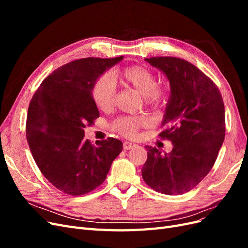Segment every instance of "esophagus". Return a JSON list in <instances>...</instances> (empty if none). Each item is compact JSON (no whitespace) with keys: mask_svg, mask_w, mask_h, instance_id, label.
<instances>
[{"mask_svg":"<svg viewBox=\"0 0 248 248\" xmlns=\"http://www.w3.org/2000/svg\"><path fill=\"white\" fill-rule=\"evenodd\" d=\"M137 147V144H134V142H131V141H124L123 144V148L125 150H130V149H133Z\"/></svg>","mask_w":248,"mask_h":248,"instance_id":"obj_1","label":"esophagus"}]
</instances>
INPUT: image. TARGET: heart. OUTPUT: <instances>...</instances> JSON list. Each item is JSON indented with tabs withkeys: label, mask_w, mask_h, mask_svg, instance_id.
Instances as JSON below:
<instances>
[{
	"label": "heart",
	"mask_w": 248,
	"mask_h": 248,
	"mask_svg": "<svg viewBox=\"0 0 248 248\" xmlns=\"http://www.w3.org/2000/svg\"><path fill=\"white\" fill-rule=\"evenodd\" d=\"M122 84L136 90L144 96L147 104L159 107L167 97L166 90L157 85V78L153 71L142 66L127 67L120 73ZM92 97L96 107L101 110H108L115 104L116 88L108 76H102L93 87ZM148 123L145 117H121L114 122V128L127 137L136 136L139 128Z\"/></svg>",
	"instance_id": "1"
}]
</instances>
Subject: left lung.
Masks as SVG:
<instances>
[{
	"label": "left lung",
	"mask_w": 248,
	"mask_h": 248,
	"mask_svg": "<svg viewBox=\"0 0 248 248\" xmlns=\"http://www.w3.org/2000/svg\"><path fill=\"white\" fill-rule=\"evenodd\" d=\"M145 61L170 81V97L159 134L171 140L170 153L146 147L141 170L154 190L177 196L196 187L214 166L226 136L224 106L218 88L198 67L185 60L157 57Z\"/></svg>",
	"instance_id": "8db88e82"
}]
</instances>
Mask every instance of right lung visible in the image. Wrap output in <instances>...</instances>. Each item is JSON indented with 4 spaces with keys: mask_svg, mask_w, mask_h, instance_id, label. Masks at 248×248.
<instances>
[{
    "mask_svg": "<svg viewBox=\"0 0 248 248\" xmlns=\"http://www.w3.org/2000/svg\"><path fill=\"white\" fill-rule=\"evenodd\" d=\"M123 58H87L59 67L30 102L26 131L33 158L67 194L81 196L101 185L122 152L121 140L109 138L94 146L84 139V129L99 117L92 97L95 82Z\"/></svg>",
    "mask_w": 248,
    "mask_h": 248,
    "instance_id": "add662e5",
    "label": "right lung"
}]
</instances>
